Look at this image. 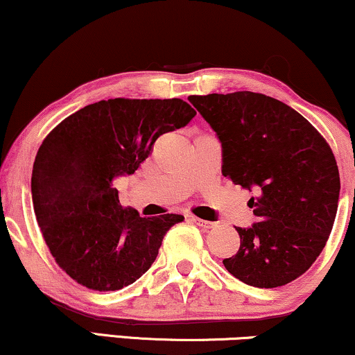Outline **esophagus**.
Listing matches in <instances>:
<instances>
[{
  "label": "esophagus",
  "mask_w": 355,
  "mask_h": 355,
  "mask_svg": "<svg viewBox=\"0 0 355 355\" xmlns=\"http://www.w3.org/2000/svg\"><path fill=\"white\" fill-rule=\"evenodd\" d=\"M191 221L193 223V225H197L198 227H202V230H211V227L215 226V223L202 220V218H197V216H191Z\"/></svg>",
  "instance_id": "obj_1"
}]
</instances>
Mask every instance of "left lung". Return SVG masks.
<instances>
[{"label": "left lung", "instance_id": "obj_1", "mask_svg": "<svg viewBox=\"0 0 355 355\" xmlns=\"http://www.w3.org/2000/svg\"><path fill=\"white\" fill-rule=\"evenodd\" d=\"M223 147V176L255 191L259 223L236 227L241 247L223 265L242 283L278 288L322 254L339 200L336 158L323 135L283 101L255 92L192 95Z\"/></svg>", "mask_w": 355, "mask_h": 355}]
</instances>
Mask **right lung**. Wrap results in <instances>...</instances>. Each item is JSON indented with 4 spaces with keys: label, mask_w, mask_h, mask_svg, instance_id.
<instances>
[{
    "label": "right lung",
    "mask_w": 355,
    "mask_h": 355,
    "mask_svg": "<svg viewBox=\"0 0 355 355\" xmlns=\"http://www.w3.org/2000/svg\"><path fill=\"white\" fill-rule=\"evenodd\" d=\"M197 111L181 98H111L61 121L38 148L32 200L42 236L66 275L106 293L137 281L184 216L142 218L119 203L113 179L134 174L159 135Z\"/></svg>",
    "instance_id": "add662e5"
}]
</instances>
